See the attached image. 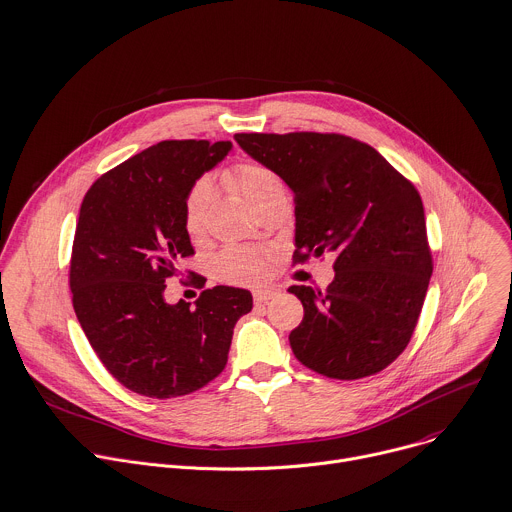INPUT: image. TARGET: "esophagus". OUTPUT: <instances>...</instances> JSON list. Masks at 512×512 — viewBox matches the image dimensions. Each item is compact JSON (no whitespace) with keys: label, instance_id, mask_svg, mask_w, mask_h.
<instances>
[{"label":"esophagus","instance_id":"esophagus-1","mask_svg":"<svg viewBox=\"0 0 512 512\" xmlns=\"http://www.w3.org/2000/svg\"><path fill=\"white\" fill-rule=\"evenodd\" d=\"M276 297V291L274 289H260V291H254V303H268L270 299Z\"/></svg>","mask_w":512,"mask_h":512}]
</instances>
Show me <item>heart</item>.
<instances>
[{
    "label": "heart",
    "mask_w": 512,
    "mask_h": 512,
    "mask_svg": "<svg viewBox=\"0 0 512 512\" xmlns=\"http://www.w3.org/2000/svg\"><path fill=\"white\" fill-rule=\"evenodd\" d=\"M223 183L240 191L256 209H260L268 199L285 191L280 177L272 168L260 162H240L234 164L221 175ZM211 185L203 179L195 181L183 201V225L191 240H199L205 234L207 209L211 203ZM219 278L230 282H258L264 276V258L260 252L230 246L221 250L213 260Z\"/></svg>",
    "instance_id": "b5f03b06"
}]
</instances>
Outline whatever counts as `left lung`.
Returning a JSON list of instances; mask_svg holds the SVG:
<instances>
[{"label":"left lung","mask_w":512,"mask_h":512,"mask_svg":"<svg viewBox=\"0 0 512 512\" xmlns=\"http://www.w3.org/2000/svg\"><path fill=\"white\" fill-rule=\"evenodd\" d=\"M295 195V256L333 254L325 291L289 289L305 315L295 358L337 380L372 376L409 346L433 272L415 185L372 146L342 134H236Z\"/></svg>","instance_id":"1"}]
</instances>
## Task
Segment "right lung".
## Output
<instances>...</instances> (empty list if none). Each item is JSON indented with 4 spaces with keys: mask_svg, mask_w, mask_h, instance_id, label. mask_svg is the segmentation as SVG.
Returning a JSON list of instances; mask_svg holds the SVG:
<instances>
[{
    "mask_svg": "<svg viewBox=\"0 0 512 512\" xmlns=\"http://www.w3.org/2000/svg\"><path fill=\"white\" fill-rule=\"evenodd\" d=\"M230 148L158 142L107 170L81 203L69 272L77 319L107 372L150 399L191 394L219 376L238 319L252 311V295L234 287L205 289L195 309L164 301V282L195 254L185 195Z\"/></svg>",
    "mask_w": 512,
    "mask_h": 512,
    "instance_id": "add662e5",
    "label": "right lung"
}]
</instances>
